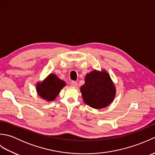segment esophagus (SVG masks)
<instances>
[{"mask_svg":"<svg viewBox=\"0 0 155 155\" xmlns=\"http://www.w3.org/2000/svg\"><path fill=\"white\" fill-rule=\"evenodd\" d=\"M77 84H78V83H77V81H72L71 83V85L73 87H77Z\"/></svg>","mask_w":155,"mask_h":155,"instance_id":"34e87169","label":"esophagus"}]
</instances>
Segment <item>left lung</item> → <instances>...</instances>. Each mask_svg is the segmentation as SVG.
Returning a JSON list of instances; mask_svg holds the SVG:
<instances>
[{
    "mask_svg": "<svg viewBox=\"0 0 155 155\" xmlns=\"http://www.w3.org/2000/svg\"><path fill=\"white\" fill-rule=\"evenodd\" d=\"M84 82L81 92L84 102L88 106L101 109L113 103L117 90L106 70L91 71L85 76Z\"/></svg>",
    "mask_w": 155,
    "mask_h": 155,
    "instance_id": "1",
    "label": "left lung"
}]
</instances>
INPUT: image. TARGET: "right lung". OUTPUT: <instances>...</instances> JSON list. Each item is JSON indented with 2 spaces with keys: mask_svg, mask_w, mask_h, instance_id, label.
Returning <instances> with one entry per match:
<instances>
[{
  "mask_svg": "<svg viewBox=\"0 0 155 155\" xmlns=\"http://www.w3.org/2000/svg\"><path fill=\"white\" fill-rule=\"evenodd\" d=\"M66 86V83L60 79L55 74H49L41 82L36 84L38 95L48 102L54 101L62 88Z\"/></svg>",
  "mask_w": 155,
  "mask_h": 155,
  "instance_id": "right-lung-1",
  "label": "right lung"
}]
</instances>
